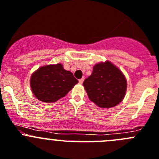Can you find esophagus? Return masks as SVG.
<instances>
[{
    "label": "esophagus",
    "instance_id": "1",
    "mask_svg": "<svg viewBox=\"0 0 159 159\" xmlns=\"http://www.w3.org/2000/svg\"><path fill=\"white\" fill-rule=\"evenodd\" d=\"M84 80H85V78H81V79H79V80H78V81H79V83H80V84H82V83H83V81H84Z\"/></svg>",
    "mask_w": 159,
    "mask_h": 159
}]
</instances>
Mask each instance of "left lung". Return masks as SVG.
<instances>
[{
  "label": "left lung",
  "mask_w": 159,
  "mask_h": 159,
  "mask_svg": "<svg viewBox=\"0 0 159 159\" xmlns=\"http://www.w3.org/2000/svg\"><path fill=\"white\" fill-rule=\"evenodd\" d=\"M83 85L88 97L101 108H111L122 101L125 96L127 81L118 68L109 62L94 66L92 74Z\"/></svg>",
  "instance_id": "8db88e82"
}]
</instances>
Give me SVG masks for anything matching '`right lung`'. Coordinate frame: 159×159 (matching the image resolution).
Returning <instances> with one entry per match:
<instances>
[{"label":"right lung","instance_id":"add662e5","mask_svg":"<svg viewBox=\"0 0 159 159\" xmlns=\"http://www.w3.org/2000/svg\"><path fill=\"white\" fill-rule=\"evenodd\" d=\"M78 82L70 71L58 63L40 67L31 75L30 84L39 101L51 103L65 97Z\"/></svg>","mask_w":159,"mask_h":159}]
</instances>
